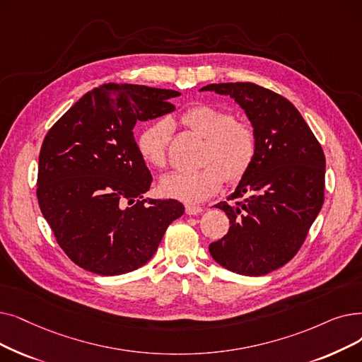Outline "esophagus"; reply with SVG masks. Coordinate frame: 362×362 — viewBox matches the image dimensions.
Here are the masks:
<instances>
[{
	"mask_svg": "<svg viewBox=\"0 0 362 362\" xmlns=\"http://www.w3.org/2000/svg\"><path fill=\"white\" fill-rule=\"evenodd\" d=\"M185 211H186V214L194 216V214H199V213H202V209H201V207H198V206H189V204H187V206L185 207Z\"/></svg>",
	"mask_w": 362,
	"mask_h": 362,
	"instance_id": "obj_1",
	"label": "esophagus"
}]
</instances>
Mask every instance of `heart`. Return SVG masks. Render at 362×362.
Listing matches in <instances>:
<instances>
[{
    "mask_svg": "<svg viewBox=\"0 0 362 362\" xmlns=\"http://www.w3.org/2000/svg\"><path fill=\"white\" fill-rule=\"evenodd\" d=\"M180 122L206 139L201 168L175 173L160 182V192L183 202H201L217 194L223 185L240 183L257 155V133L247 121L235 119L226 109L199 103L187 107ZM173 124L163 118L155 121L139 136V151L152 167L163 170L168 164V146Z\"/></svg>",
    "mask_w": 362,
    "mask_h": 362,
    "instance_id": "1",
    "label": "heart"
}]
</instances>
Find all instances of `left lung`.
Wrapping results in <instances>:
<instances>
[{
    "instance_id": "obj_1",
    "label": "left lung",
    "mask_w": 362,
    "mask_h": 362,
    "mask_svg": "<svg viewBox=\"0 0 362 362\" xmlns=\"http://www.w3.org/2000/svg\"><path fill=\"white\" fill-rule=\"evenodd\" d=\"M230 96L257 133V155L226 201L229 230L211 243L213 259L247 276L269 274L290 262L317 218L325 187V156L309 125L281 94L255 83L202 87Z\"/></svg>"
}]
</instances>
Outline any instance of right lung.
Listing matches in <instances>:
<instances>
[{"instance_id": "1", "label": "right lung", "mask_w": 362, "mask_h": 362, "mask_svg": "<svg viewBox=\"0 0 362 362\" xmlns=\"http://www.w3.org/2000/svg\"><path fill=\"white\" fill-rule=\"evenodd\" d=\"M179 91L107 83L78 100L45 134L37 198L65 255L98 275L136 271L152 259L185 207L144 199L152 176L133 129L175 111Z\"/></svg>"}]
</instances>
